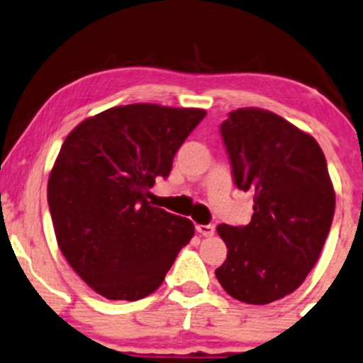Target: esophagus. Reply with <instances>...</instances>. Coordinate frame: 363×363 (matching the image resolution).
I'll return each instance as SVG.
<instances>
[{"label":"esophagus","mask_w":363,"mask_h":363,"mask_svg":"<svg viewBox=\"0 0 363 363\" xmlns=\"http://www.w3.org/2000/svg\"><path fill=\"white\" fill-rule=\"evenodd\" d=\"M196 231L200 233L201 236H212L213 231H216V226H213V224H198Z\"/></svg>","instance_id":"obj_1"}]
</instances>
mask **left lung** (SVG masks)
I'll use <instances>...</instances> for the list:
<instances>
[{
	"label": "left lung",
	"instance_id": "1",
	"mask_svg": "<svg viewBox=\"0 0 363 363\" xmlns=\"http://www.w3.org/2000/svg\"><path fill=\"white\" fill-rule=\"evenodd\" d=\"M219 130L233 182L254 193V213L247 226H217L228 257L216 277L242 303H273L303 284L330 231L325 156L311 135L262 109H236Z\"/></svg>",
	"mask_w": 363,
	"mask_h": 363
}]
</instances>
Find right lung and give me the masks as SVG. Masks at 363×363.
Wrapping results in <instances>:
<instances>
[{"instance_id": "obj_1", "label": "right lung", "mask_w": 363, "mask_h": 363, "mask_svg": "<svg viewBox=\"0 0 363 363\" xmlns=\"http://www.w3.org/2000/svg\"><path fill=\"white\" fill-rule=\"evenodd\" d=\"M205 114L120 106L82 121L64 140L48 179L53 230L71 268L101 296H150L193 238L191 220L146 198Z\"/></svg>"}]
</instances>
